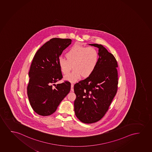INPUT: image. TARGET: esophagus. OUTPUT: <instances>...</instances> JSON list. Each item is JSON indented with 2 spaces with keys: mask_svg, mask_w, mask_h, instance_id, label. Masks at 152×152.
Masks as SVG:
<instances>
[{
  "mask_svg": "<svg viewBox=\"0 0 152 152\" xmlns=\"http://www.w3.org/2000/svg\"><path fill=\"white\" fill-rule=\"evenodd\" d=\"M71 91H74V84L71 83Z\"/></svg>",
  "mask_w": 152,
  "mask_h": 152,
  "instance_id": "34e87169",
  "label": "esophagus"
}]
</instances>
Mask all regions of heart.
I'll use <instances>...</instances> for the list:
<instances>
[{
    "instance_id": "b5f03b06",
    "label": "heart",
    "mask_w": 152,
    "mask_h": 152,
    "mask_svg": "<svg viewBox=\"0 0 152 152\" xmlns=\"http://www.w3.org/2000/svg\"><path fill=\"white\" fill-rule=\"evenodd\" d=\"M66 58H59L58 63L61 71L65 75L71 71L72 65L74 69L72 73L65 76V79L74 83L81 76L88 77L96 69L99 62V53L95 48L76 45L66 53Z\"/></svg>"
}]
</instances>
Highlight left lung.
Here are the masks:
<instances>
[{
    "label": "left lung",
    "instance_id": "obj_1",
    "mask_svg": "<svg viewBox=\"0 0 152 152\" xmlns=\"http://www.w3.org/2000/svg\"><path fill=\"white\" fill-rule=\"evenodd\" d=\"M89 45L99 49L97 66L92 75L74 87L75 115L85 124L96 123L104 116L116 94L118 83L114 56L101 45Z\"/></svg>",
    "mask_w": 152,
    "mask_h": 152
}]
</instances>
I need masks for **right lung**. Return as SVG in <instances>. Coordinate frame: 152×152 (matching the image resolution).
<instances>
[{
  "instance_id": "1",
  "label": "right lung",
  "mask_w": 152,
  "mask_h": 152,
  "mask_svg": "<svg viewBox=\"0 0 152 152\" xmlns=\"http://www.w3.org/2000/svg\"><path fill=\"white\" fill-rule=\"evenodd\" d=\"M71 42V39L52 38L34 56L28 73L27 96L31 107L39 115L52 114L70 91L71 83L69 81L55 83L63 77L58 60Z\"/></svg>"
}]
</instances>
